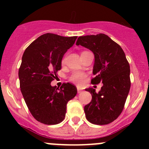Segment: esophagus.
I'll return each mask as SVG.
<instances>
[{
  "mask_svg": "<svg viewBox=\"0 0 149 149\" xmlns=\"http://www.w3.org/2000/svg\"><path fill=\"white\" fill-rule=\"evenodd\" d=\"M82 91H83V90L81 89V88H77V92L79 93V94H80V93H81Z\"/></svg>",
  "mask_w": 149,
  "mask_h": 149,
  "instance_id": "34e87169",
  "label": "esophagus"
}]
</instances>
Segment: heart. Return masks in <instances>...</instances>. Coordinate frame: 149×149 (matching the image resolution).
Returning <instances> with one entry per match:
<instances>
[{
  "label": "heart",
  "mask_w": 149,
  "mask_h": 149,
  "mask_svg": "<svg viewBox=\"0 0 149 149\" xmlns=\"http://www.w3.org/2000/svg\"><path fill=\"white\" fill-rule=\"evenodd\" d=\"M64 62H65V58L63 59V63ZM86 78V75L85 73L79 71H76L70 75L69 79H70V81L76 84V85L81 86L85 81Z\"/></svg>",
  "instance_id": "obj_1"
}]
</instances>
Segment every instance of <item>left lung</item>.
Returning a JSON list of instances; mask_svg holds the SVG:
<instances>
[{"label":"left lung","mask_w":149,"mask_h":149,"mask_svg":"<svg viewBox=\"0 0 149 149\" xmlns=\"http://www.w3.org/2000/svg\"><path fill=\"white\" fill-rule=\"evenodd\" d=\"M76 45L89 49L94 55L91 84H103L97 93L93 88L86 91L92 96L84 107L87 120L95 125H107L119 117L130 88V65L121 47L104 34L79 37Z\"/></svg>","instance_id":"1"}]
</instances>
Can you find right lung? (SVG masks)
<instances>
[{
    "label": "right lung",
    "instance_id": "obj_1",
    "mask_svg": "<svg viewBox=\"0 0 149 149\" xmlns=\"http://www.w3.org/2000/svg\"><path fill=\"white\" fill-rule=\"evenodd\" d=\"M77 39L47 33L25 49L19 70L20 88L29 110L38 122L56 125L64 120L68 102L77 94L70 83L61 88L50 83L61 69L64 54Z\"/></svg>",
    "mask_w": 149,
    "mask_h": 149
}]
</instances>
